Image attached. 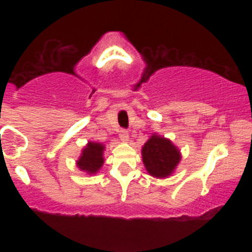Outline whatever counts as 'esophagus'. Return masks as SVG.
<instances>
[{
  "label": "esophagus",
  "mask_w": 252,
  "mask_h": 252,
  "mask_svg": "<svg viewBox=\"0 0 252 252\" xmlns=\"http://www.w3.org/2000/svg\"><path fill=\"white\" fill-rule=\"evenodd\" d=\"M120 138L123 141V142H128L129 141V132L128 130H121L120 131Z\"/></svg>",
  "instance_id": "34e87169"
}]
</instances>
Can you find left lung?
<instances>
[{"instance_id":"8db88e82","label":"left lung","mask_w":252,"mask_h":252,"mask_svg":"<svg viewBox=\"0 0 252 252\" xmlns=\"http://www.w3.org/2000/svg\"><path fill=\"white\" fill-rule=\"evenodd\" d=\"M142 160L150 175L163 179L173 174L181 154L172 141L155 134L142 147Z\"/></svg>"}]
</instances>
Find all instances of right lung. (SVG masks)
Listing matches in <instances>:
<instances>
[{
  "instance_id": "obj_1",
  "label": "right lung",
  "mask_w": 252,
  "mask_h": 252,
  "mask_svg": "<svg viewBox=\"0 0 252 252\" xmlns=\"http://www.w3.org/2000/svg\"><path fill=\"white\" fill-rule=\"evenodd\" d=\"M105 147L102 143L89 142L82 150V155L78 158V168L88 174H96L104 163L103 153Z\"/></svg>"
}]
</instances>
